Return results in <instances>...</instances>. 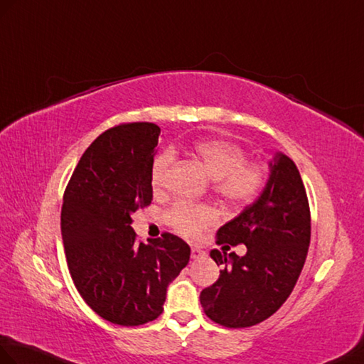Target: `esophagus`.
Instances as JSON below:
<instances>
[{"label": "esophagus", "instance_id": "34e87169", "mask_svg": "<svg viewBox=\"0 0 364 364\" xmlns=\"http://www.w3.org/2000/svg\"><path fill=\"white\" fill-rule=\"evenodd\" d=\"M205 255H206V252L203 251L201 248H198V247H192V250H191V257L192 259H200V257H203Z\"/></svg>", "mask_w": 364, "mask_h": 364}]
</instances>
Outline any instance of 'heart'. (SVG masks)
I'll return each mask as SVG.
<instances>
[{"label": "heart", "mask_w": 364, "mask_h": 364, "mask_svg": "<svg viewBox=\"0 0 364 364\" xmlns=\"http://www.w3.org/2000/svg\"><path fill=\"white\" fill-rule=\"evenodd\" d=\"M193 154L214 178V192L232 205H242L255 198L267 183V168L257 161H247V154L239 144L226 139H200L193 142ZM173 163V151L159 154L150 171L151 188L159 192L166 184ZM166 220L176 232L197 237L208 226L217 223V210L209 205L178 201L167 209Z\"/></svg>", "instance_id": "obj_1"}]
</instances>
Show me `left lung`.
<instances>
[{
  "label": "left lung",
  "mask_w": 364,
  "mask_h": 364,
  "mask_svg": "<svg viewBox=\"0 0 364 364\" xmlns=\"http://www.w3.org/2000/svg\"><path fill=\"white\" fill-rule=\"evenodd\" d=\"M264 192L234 220L217 231V245H247V255L210 250L223 265L200 302L214 323L243 328L281 309L302 272L310 245V206L298 167L277 154Z\"/></svg>",
  "instance_id": "1"
}]
</instances>
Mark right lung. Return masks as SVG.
Returning a JSON list of instances; mask_svg holds the SVG:
<instances>
[{
    "mask_svg": "<svg viewBox=\"0 0 364 364\" xmlns=\"http://www.w3.org/2000/svg\"><path fill=\"white\" fill-rule=\"evenodd\" d=\"M161 129L114 125L91 142L63 193L62 239L75 289L96 314L125 327L163 314L167 285L191 248L171 232L138 242L132 214L154 198L150 171Z\"/></svg>",
    "mask_w": 364,
    "mask_h": 364,
    "instance_id": "1",
    "label": "right lung"
}]
</instances>
